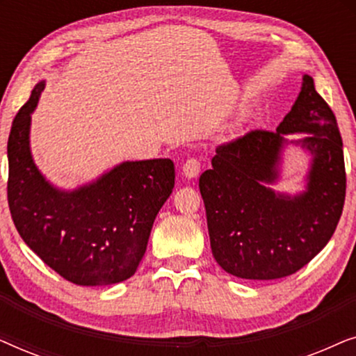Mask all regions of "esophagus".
<instances>
[{"instance_id": "1", "label": "esophagus", "mask_w": 356, "mask_h": 356, "mask_svg": "<svg viewBox=\"0 0 356 356\" xmlns=\"http://www.w3.org/2000/svg\"><path fill=\"white\" fill-rule=\"evenodd\" d=\"M181 172H183V177H186L188 179L196 178L197 175L201 173V162H199L197 159H188L183 165Z\"/></svg>"}]
</instances>
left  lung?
Masks as SVG:
<instances>
[{"label": "left lung", "mask_w": 356, "mask_h": 356, "mask_svg": "<svg viewBox=\"0 0 356 356\" xmlns=\"http://www.w3.org/2000/svg\"><path fill=\"white\" fill-rule=\"evenodd\" d=\"M303 132L289 141L286 134ZM295 145L312 157L305 191L275 193L281 154ZM343 144L335 115L305 74L293 106L274 133L251 131L218 145L199 178L212 254L228 274L274 280L308 264L337 228L345 201Z\"/></svg>", "instance_id": "1"}]
</instances>
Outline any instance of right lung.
Returning <instances> with one entry per match:
<instances>
[{
  "label": "right lung",
  "instance_id": "1",
  "mask_svg": "<svg viewBox=\"0 0 356 356\" xmlns=\"http://www.w3.org/2000/svg\"><path fill=\"white\" fill-rule=\"evenodd\" d=\"M45 82L33 87L8 139V204L24 243L76 285H113L134 275L154 220L175 186L170 159L116 165L92 183L66 191L37 168L31 121Z\"/></svg>",
  "mask_w": 356,
  "mask_h": 356
}]
</instances>
